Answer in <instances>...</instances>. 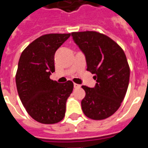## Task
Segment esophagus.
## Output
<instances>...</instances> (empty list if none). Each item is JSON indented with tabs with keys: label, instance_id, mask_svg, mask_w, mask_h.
<instances>
[{
	"label": "esophagus",
	"instance_id": "34e87169",
	"mask_svg": "<svg viewBox=\"0 0 148 148\" xmlns=\"http://www.w3.org/2000/svg\"><path fill=\"white\" fill-rule=\"evenodd\" d=\"M74 87L75 88H80V87H81V85H80V84H76V83H74Z\"/></svg>",
	"mask_w": 148,
	"mask_h": 148
}]
</instances>
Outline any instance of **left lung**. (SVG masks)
I'll return each mask as SVG.
<instances>
[{
  "instance_id": "1",
  "label": "left lung",
  "mask_w": 148,
  "mask_h": 148,
  "mask_svg": "<svg viewBox=\"0 0 148 148\" xmlns=\"http://www.w3.org/2000/svg\"><path fill=\"white\" fill-rule=\"evenodd\" d=\"M75 43L85 55L87 71L94 74L95 88L82 85L85 97L82 108L87 117L101 120L118 110L127 93L130 66L119 45L104 34L95 31L72 32Z\"/></svg>"
}]
</instances>
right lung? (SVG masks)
Instances as JSON below:
<instances>
[{
    "mask_svg": "<svg viewBox=\"0 0 148 148\" xmlns=\"http://www.w3.org/2000/svg\"><path fill=\"white\" fill-rule=\"evenodd\" d=\"M70 36L71 33L43 35L29 44L19 59L15 75L19 98L29 116L41 123H56L65 116L74 84H60L49 76L55 71L56 49Z\"/></svg>",
    "mask_w": 148,
    "mask_h": 148,
    "instance_id": "obj_1",
    "label": "right lung"
}]
</instances>
